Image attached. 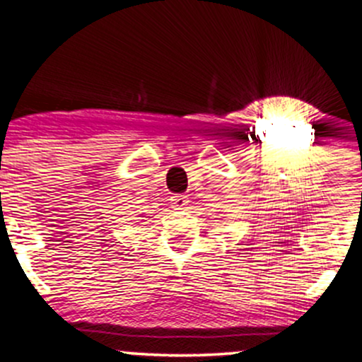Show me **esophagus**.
Listing matches in <instances>:
<instances>
[{
    "mask_svg": "<svg viewBox=\"0 0 362 362\" xmlns=\"http://www.w3.org/2000/svg\"><path fill=\"white\" fill-rule=\"evenodd\" d=\"M170 201H172L173 209H185V206L189 204V199H187V195H173Z\"/></svg>",
    "mask_w": 362,
    "mask_h": 362,
    "instance_id": "esophagus-1",
    "label": "esophagus"
}]
</instances>
